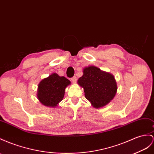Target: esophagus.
Instances as JSON below:
<instances>
[{
  "mask_svg": "<svg viewBox=\"0 0 154 154\" xmlns=\"http://www.w3.org/2000/svg\"><path fill=\"white\" fill-rule=\"evenodd\" d=\"M72 79V81L73 82H75L77 81V77L73 76L72 79Z\"/></svg>",
  "mask_w": 154,
  "mask_h": 154,
  "instance_id": "esophagus-1",
  "label": "esophagus"
}]
</instances>
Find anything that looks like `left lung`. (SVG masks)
I'll return each mask as SVG.
<instances>
[{
  "instance_id": "obj_1",
  "label": "left lung",
  "mask_w": 154,
  "mask_h": 154,
  "mask_svg": "<svg viewBox=\"0 0 154 154\" xmlns=\"http://www.w3.org/2000/svg\"><path fill=\"white\" fill-rule=\"evenodd\" d=\"M78 84L84 88L86 98L96 108L108 104L117 91L115 77L95 66L83 69V75L79 79Z\"/></svg>"
}]
</instances>
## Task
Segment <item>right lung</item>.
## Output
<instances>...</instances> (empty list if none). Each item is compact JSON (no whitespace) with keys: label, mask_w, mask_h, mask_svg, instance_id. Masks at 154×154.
Returning <instances> with one entry per match:
<instances>
[{"label":"right lung","mask_w":154,"mask_h":154,"mask_svg":"<svg viewBox=\"0 0 154 154\" xmlns=\"http://www.w3.org/2000/svg\"><path fill=\"white\" fill-rule=\"evenodd\" d=\"M71 82L64 77L53 73L43 79L38 85V98L47 107H56L64 96L65 88Z\"/></svg>","instance_id":"obj_1"}]
</instances>
